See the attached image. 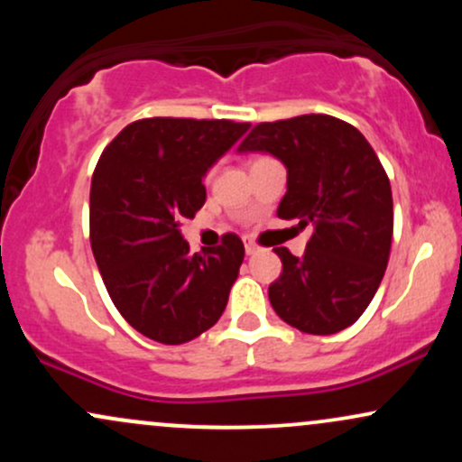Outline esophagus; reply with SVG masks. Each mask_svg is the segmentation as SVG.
Segmentation results:
<instances>
[{"instance_id": "obj_1", "label": "esophagus", "mask_w": 462, "mask_h": 462, "mask_svg": "<svg viewBox=\"0 0 462 462\" xmlns=\"http://www.w3.org/2000/svg\"><path fill=\"white\" fill-rule=\"evenodd\" d=\"M245 252H247V256H252V254L258 252V245L252 241H245Z\"/></svg>"}]
</instances>
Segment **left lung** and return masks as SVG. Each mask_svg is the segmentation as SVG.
Wrapping results in <instances>:
<instances>
[{"label":"left lung","mask_w":462,"mask_h":462,"mask_svg":"<svg viewBox=\"0 0 462 462\" xmlns=\"http://www.w3.org/2000/svg\"><path fill=\"white\" fill-rule=\"evenodd\" d=\"M238 153H272L286 167L278 217L310 227L306 252L275 247L282 273L269 286L278 317L306 334L346 330L374 300L393 236L391 184L360 132L330 115L256 125Z\"/></svg>","instance_id":"1"}]
</instances>
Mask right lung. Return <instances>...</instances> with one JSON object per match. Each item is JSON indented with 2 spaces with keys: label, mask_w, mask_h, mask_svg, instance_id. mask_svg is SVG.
<instances>
[{
  "label": "right lung",
  "mask_w": 462,
  "mask_h": 462,
  "mask_svg": "<svg viewBox=\"0 0 462 462\" xmlns=\"http://www.w3.org/2000/svg\"><path fill=\"white\" fill-rule=\"evenodd\" d=\"M247 130L227 119H141L95 167V263L116 310L147 338L180 346L224 315L245 247L226 235L219 247L190 254L180 221L204 206L201 180Z\"/></svg>",
  "instance_id": "1"
}]
</instances>
